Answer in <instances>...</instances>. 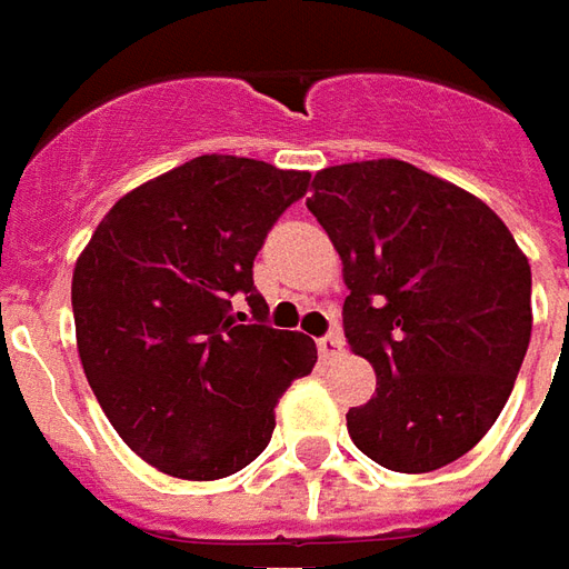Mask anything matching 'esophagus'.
Segmentation results:
<instances>
[{"label": "esophagus", "instance_id": "34e87169", "mask_svg": "<svg viewBox=\"0 0 569 569\" xmlns=\"http://www.w3.org/2000/svg\"><path fill=\"white\" fill-rule=\"evenodd\" d=\"M318 352H321V358H337L342 352V337H337V333L321 337L318 340Z\"/></svg>", "mask_w": 569, "mask_h": 569}]
</instances>
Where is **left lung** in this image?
<instances>
[{"label": "left lung", "instance_id": "1", "mask_svg": "<svg viewBox=\"0 0 569 569\" xmlns=\"http://www.w3.org/2000/svg\"><path fill=\"white\" fill-rule=\"evenodd\" d=\"M316 213L342 260L349 349L377 395L346 413L382 469L422 475L478 445L527 356L530 263L478 196L398 159L321 168Z\"/></svg>", "mask_w": 569, "mask_h": 569}]
</instances>
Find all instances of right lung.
<instances>
[{
    "label": "right lung",
    "mask_w": 569,
    "mask_h": 569,
    "mask_svg": "<svg viewBox=\"0 0 569 569\" xmlns=\"http://www.w3.org/2000/svg\"><path fill=\"white\" fill-rule=\"evenodd\" d=\"M309 171L199 156L112 204L72 269L76 346L91 392L137 457L217 481L260 457L276 405L316 368L300 330L263 325L253 257ZM241 292L261 318L239 326Z\"/></svg>",
    "instance_id": "1"
}]
</instances>
